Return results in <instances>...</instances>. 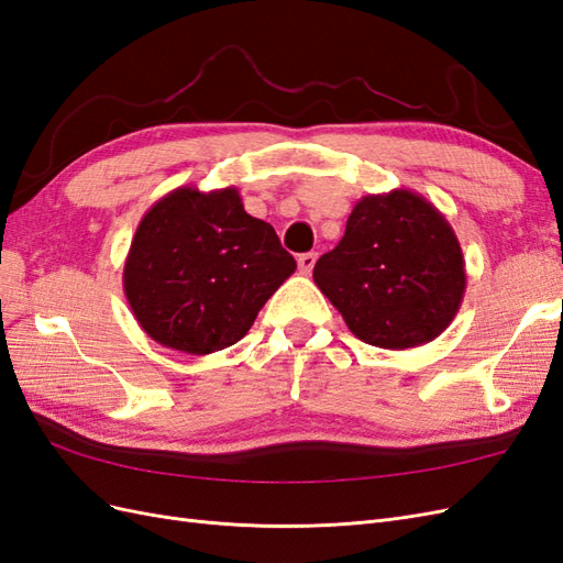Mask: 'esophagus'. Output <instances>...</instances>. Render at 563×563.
I'll use <instances>...</instances> for the list:
<instances>
[{
  "instance_id": "obj_1",
  "label": "esophagus",
  "mask_w": 563,
  "mask_h": 563,
  "mask_svg": "<svg viewBox=\"0 0 563 563\" xmlns=\"http://www.w3.org/2000/svg\"><path fill=\"white\" fill-rule=\"evenodd\" d=\"M314 263H317V253H300L298 255V267H300V272L302 275H310L312 272V267H314Z\"/></svg>"
}]
</instances>
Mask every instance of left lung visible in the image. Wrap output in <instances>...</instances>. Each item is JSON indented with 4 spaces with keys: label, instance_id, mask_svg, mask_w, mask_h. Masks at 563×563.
Listing matches in <instances>:
<instances>
[{
    "label": "left lung",
    "instance_id": "obj_1",
    "mask_svg": "<svg viewBox=\"0 0 563 563\" xmlns=\"http://www.w3.org/2000/svg\"><path fill=\"white\" fill-rule=\"evenodd\" d=\"M314 284L368 345L408 350L449 329L465 296V261L449 220L411 190L366 195Z\"/></svg>",
    "mask_w": 563,
    "mask_h": 563
}]
</instances>
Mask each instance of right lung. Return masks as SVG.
<instances>
[{
    "label": "right lung",
    "instance_id": "1",
    "mask_svg": "<svg viewBox=\"0 0 563 563\" xmlns=\"http://www.w3.org/2000/svg\"><path fill=\"white\" fill-rule=\"evenodd\" d=\"M296 272L236 187L183 185L141 218L124 263V294L155 343L211 354L242 340L267 298Z\"/></svg>",
    "mask_w": 563,
    "mask_h": 563
}]
</instances>
